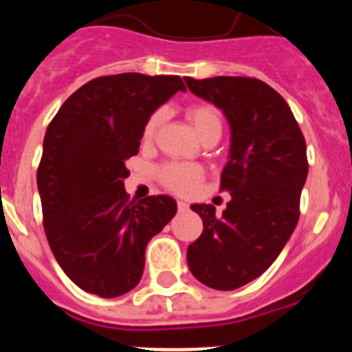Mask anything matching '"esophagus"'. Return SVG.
Returning <instances> with one entry per match:
<instances>
[{
  "mask_svg": "<svg viewBox=\"0 0 352 352\" xmlns=\"http://www.w3.org/2000/svg\"><path fill=\"white\" fill-rule=\"evenodd\" d=\"M178 210L179 211H186V210H188V204H186L185 201H178Z\"/></svg>",
  "mask_w": 352,
  "mask_h": 352,
  "instance_id": "esophagus-1",
  "label": "esophagus"
}]
</instances>
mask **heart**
Returning a JSON list of instances; mask_svg holds the SVG:
<instances>
[{
  "mask_svg": "<svg viewBox=\"0 0 352 352\" xmlns=\"http://www.w3.org/2000/svg\"><path fill=\"white\" fill-rule=\"evenodd\" d=\"M186 120L195 130L201 141H219L223 130V121L222 114L217 107L210 104H194L186 109L185 113ZM162 121V113H155L153 116L146 121L144 129H142V142H151L157 133L158 125ZM160 182L173 192L178 194H188L194 190V186L201 182L203 178V170L201 167L192 166V164H176L170 162L162 167L160 173Z\"/></svg>",
  "mask_w": 352,
  "mask_h": 352,
  "instance_id": "1",
  "label": "heart"
}]
</instances>
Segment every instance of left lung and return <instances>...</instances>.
<instances>
[{
    "label": "left lung",
    "mask_w": 352,
    "mask_h": 352,
    "mask_svg": "<svg viewBox=\"0 0 352 352\" xmlns=\"http://www.w3.org/2000/svg\"><path fill=\"white\" fill-rule=\"evenodd\" d=\"M185 82L222 109L231 125L229 162L220 176V190L231 192V201L222 214H214L213 204H192L204 229L186 261L199 282L232 291L263 275L296 229L307 144L287 102L263 80L222 76Z\"/></svg>",
    "instance_id": "1"
}]
</instances>
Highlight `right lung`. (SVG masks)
Returning <instances> with one entry per match:
<instances>
[{"mask_svg": "<svg viewBox=\"0 0 352 352\" xmlns=\"http://www.w3.org/2000/svg\"><path fill=\"white\" fill-rule=\"evenodd\" d=\"M178 91H185L178 76L96 77L49 123L36 170L43 231L61 270L82 291L102 298L132 291L146 245L176 214L169 195L130 201L123 179L146 121Z\"/></svg>", "mask_w": 352, "mask_h": 352, "instance_id": "right-lung-1", "label": "right lung"}]
</instances>
